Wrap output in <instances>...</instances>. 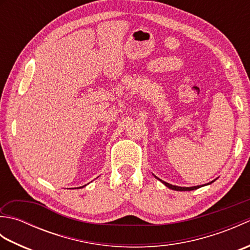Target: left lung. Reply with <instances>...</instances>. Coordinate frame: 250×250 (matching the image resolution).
Wrapping results in <instances>:
<instances>
[{"instance_id": "left-lung-1", "label": "left lung", "mask_w": 250, "mask_h": 250, "mask_svg": "<svg viewBox=\"0 0 250 250\" xmlns=\"http://www.w3.org/2000/svg\"><path fill=\"white\" fill-rule=\"evenodd\" d=\"M156 178H158V177H156ZM161 182H162L164 185H166L167 187H168L169 189L177 190V191H190V190H194V189L200 188V186H195V187H178V186H173V185H171V184L163 182V180H161ZM211 183H213V182H211ZM211 183H209V184H211Z\"/></svg>"}]
</instances>
